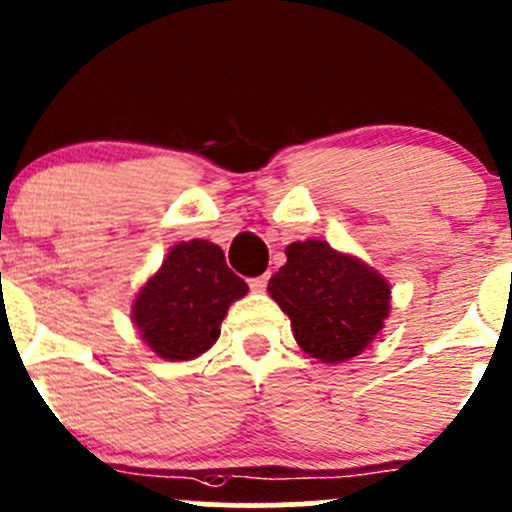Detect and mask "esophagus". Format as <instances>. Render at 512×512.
Listing matches in <instances>:
<instances>
[{"label": "esophagus", "instance_id": "esophagus-1", "mask_svg": "<svg viewBox=\"0 0 512 512\" xmlns=\"http://www.w3.org/2000/svg\"><path fill=\"white\" fill-rule=\"evenodd\" d=\"M266 285H268V273H263V275H258V278L249 280V287L254 292H263V290H266Z\"/></svg>", "mask_w": 512, "mask_h": 512}]
</instances>
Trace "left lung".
I'll return each mask as SVG.
<instances>
[{
    "instance_id": "1",
    "label": "left lung",
    "mask_w": 512,
    "mask_h": 512,
    "mask_svg": "<svg viewBox=\"0 0 512 512\" xmlns=\"http://www.w3.org/2000/svg\"><path fill=\"white\" fill-rule=\"evenodd\" d=\"M268 295L290 317L295 341L321 363H346L375 341L392 312V285L363 258L321 239L292 241Z\"/></svg>"
}]
</instances>
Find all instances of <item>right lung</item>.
I'll list each match as a JSON object with an SVG mask.
<instances>
[{"instance_id":"1","label":"right lung","mask_w":512,"mask_h":512,"mask_svg":"<svg viewBox=\"0 0 512 512\" xmlns=\"http://www.w3.org/2000/svg\"><path fill=\"white\" fill-rule=\"evenodd\" d=\"M246 292L249 285L229 271L220 246L181 241L137 290L130 319L154 355L186 363L215 346L229 304Z\"/></svg>"}]
</instances>
